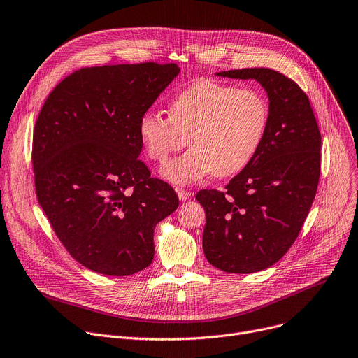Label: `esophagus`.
<instances>
[{"mask_svg":"<svg viewBox=\"0 0 358 358\" xmlns=\"http://www.w3.org/2000/svg\"><path fill=\"white\" fill-rule=\"evenodd\" d=\"M176 192H178V198H179V201H182V202L190 198V192H189V190H186V189H176Z\"/></svg>","mask_w":358,"mask_h":358,"instance_id":"34e87169","label":"esophagus"}]
</instances>
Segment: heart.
Masks as SVG:
<instances>
[{
	"label": "heart",
	"mask_w": 358,
	"mask_h": 358,
	"mask_svg": "<svg viewBox=\"0 0 358 358\" xmlns=\"http://www.w3.org/2000/svg\"><path fill=\"white\" fill-rule=\"evenodd\" d=\"M265 97L254 89L198 81L178 94L169 116L146 112L139 136L148 156L164 162L187 142L190 149L160 169L163 179L185 186L215 173L241 172L257 155L268 126Z\"/></svg>",
	"instance_id": "1"
}]
</instances>
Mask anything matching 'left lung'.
<instances>
[{
  "label": "left lung",
  "instance_id": "1",
  "mask_svg": "<svg viewBox=\"0 0 358 358\" xmlns=\"http://www.w3.org/2000/svg\"><path fill=\"white\" fill-rule=\"evenodd\" d=\"M216 76L255 81L269 100L264 141L225 192L196 194L206 213L203 252L229 273H252L278 262L307 219L320 179L321 134L307 94L271 69Z\"/></svg>",
  "mask_w": 358,
  "mask_h": 358
}]
</instances>
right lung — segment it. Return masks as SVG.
Returning a JSON list of instances; mask_svg holds the SVG:
<instances>
[{
	"label": "right lung",
	"mask_w": 358,
	"mask_h": 358,
	"mask_svg": "<svg viewBox=\"0 0 358 358\" xmlns=\"http://www.w3.org/2000/svg\"><path fill=\"white\" fill-rule=\"evenodd\" d=\"M178 64L80 69L47 97L33 136L38 203L69 254L110 277L148 268L156 225L175 212L172 186L139 160L141 117Z\"/></svg>",
	"instance_id": "1"
}]
</instances>
